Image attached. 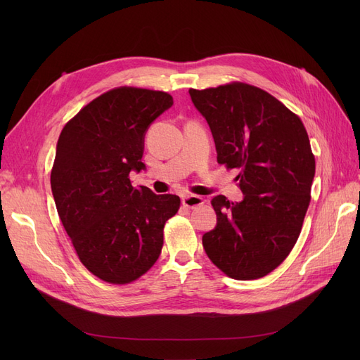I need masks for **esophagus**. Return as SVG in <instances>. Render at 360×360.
Instances as JSON below:
<instances>
[{
    "label": "esophagus",
    "mask_w": 360,
    "mask_h": 360,
    "mask_svg": "<svg viewBox=\"0 0 360 360\" xmlns=\"http://www.w3.org/2000/svg\"><path fill=\"white\" fill-rule=\"evenodd\" d=\"M204 204V198L200 195H186L182 198V205L186 207V209H195V207H200Z\"/></svg>",
    "instance_id": "esophagus-1"
}]
</instances>
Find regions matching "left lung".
<instances>
[{"mask_svg":"<svg viewBox=\"0 0 360 360\" xmlns=\"http://www.w3.org/2000/svg\"><path fill=\"white\" fill-rule=\"evenodd\" d=\"M190 96L207 120L217 162L239 169L240 202L216 195V228L202 236L207 257L226 276L255 280L288 258L311 201L315 158L304 122L259 87L232 82Z\"/></svg>","mask_w":360,"mask_h":360,"instance_id":"1","label":"left lung"}]
</instances>
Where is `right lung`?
<instances>
[{
  "instance_id": "1",
  "label": "right lung",
  "mask_w": 360,
  "mask_h": 360,
  "mask_svg": "<svg viewBox=\"0 0 360 360\" xmlns=\"http://www.w3.org/2000/svg\"><path fill=\"white\" fill-rule=\"evenodd\" d=\"M166 91L121 86L105 91L63 128L51 188L56 212L83 266L110 285L146 274L163 247L178 195L132 186L148 125L172 106Z\"/></svg>"
}]
</instances>
